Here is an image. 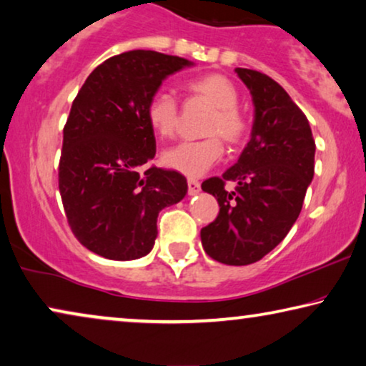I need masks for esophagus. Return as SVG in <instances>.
Returning <instances> with one entry per match:
<instances>
[{
  "label": "esophagus",
  "mask_w": 366,
  "mask_h": 366,
  "mask_svg": "<svg viewBox=\"0 0 366 366\" xmlns=\"http://www.w3.org/2000/svg\"><path fill=\"white\" fill-rule=\"evenodd\" d=\"M200 190V182L195 179H187V192L189 195H195Z\"/></svg>",
  "instance_id": "esophagus-1"
}]
</instances>
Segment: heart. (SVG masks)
<instances>
[{"instance_id":"obj_1","label":"heart","mask_w":366,"mask_h":366,"mask_svg":"<svg viewBox=\"0 0 366 366\" xmlns=\"http://www.w3.org/2000/svg\"><path fill=\"white\" fill-rule=\"evenodd\" d=\"M185 89L214 107V114L209 116L202 127V136L207 137L179 144L164 154V164L185 176H200L222 157L224 146L220 141L230 149L245 142L249 136V122L237 107L240 102L239 89L227 76L219 73L197 76L187 81ZM146 119L157 137L164 141L174 139L181 126L177 101L169 92H156L146 106Z\"/></svg>"}]
</instances>
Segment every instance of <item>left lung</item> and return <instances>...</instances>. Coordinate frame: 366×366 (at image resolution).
Returning <instances> with one entry per match:
<instances>
[{
	"instance_id": "obj_1",
	"label": "left lung",
	"mask_w": 366,
	"mask_h": 366,
	"mask_svg": "<svg viewBox=\"0 0 366 366\" xmlns=\"http://www.w3.org/2000/svg\"><path fill=\"white\" fill-rule=\"evenodd\" d=\"M255 106L252 137L239 161L202 182L219 202L214 222L200 230L205 254L225 265L259 262L285 239L300 214L315 171V141L300 107L279 82L237 68ZM235 182L227 191L224 184Z\"/></svg>"
}]
</instances>
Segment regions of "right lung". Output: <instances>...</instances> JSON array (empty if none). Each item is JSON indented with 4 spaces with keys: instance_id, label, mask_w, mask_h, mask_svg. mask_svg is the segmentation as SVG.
<instances>
[{
    "instance_id": "add662e5",
    "label": "right lung",
    "mask_w": 366,
    "mask_h": 366,
    "mask_svg": "<svg viewBox=\"0 0 366 366\" xmlns=\"http://www.w3.org/2000/svg\"><path fill=\"white\" fill-rule=\"evenodd\" d=\"M190 64L157 51H127L97 66L74 97L63 129L59 194L74 237L97 255H147L159 212L187 194L181 172L149 166L156 137L146 106L169 74Z\"/></svg>"
}]
</instances>
